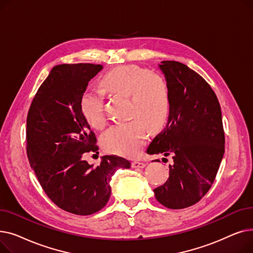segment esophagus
I'll return each instance as SVG.
<instances>
[{
  "label": "esophagus",
  "instance_id": "obj_1",
  "mask_svg": "<svg viewBox=\"0 0 253 253\" xmlns=\"http://www.w3.org/2000/svg\"><path fill=\"white\" fill-rule=\"evenodd\" d=\"M145 166V164L143 162L140 161H133L132 162V167L133 168H143Z\"/></svg>",
  "mask_w": 253,
  "mask_h": 253
}]
</instances>
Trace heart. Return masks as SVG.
<instances>
[{"instance_id": "b5f03b06", "label": "heart", "mask_w": 253, "mask_h": 253, "mask_svg": "<svg viewBox=\"0 0 253 253\" xmlns=\"http://www.w3.org/2000/svg\"><path fill=\"white\" fill-rule=\"evenodd\" d=\"M101 90H87L80 100V108L90 126L103 128L108 123L104 94L129 97L128 122L113 125L101 141L104 149L127 157L136 156L147 140L148 130L157 132L166 123L170 109L169 87L157 73L134 64L120 65L100 79Z\"/></svg>"}]
</instances>
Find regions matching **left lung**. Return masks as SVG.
<instances>
[{"instance_id": "obj_1", "label": "left lung", "mask_w": 253, "mask_h": 253, "mask_svg": "<svg viewBox=\"0 0 253 253\" xmlns=\"http://www.w3.org/2000/svg\"><path fill=\"white\" fill-rule=\"evenodd\" d=\"M160 68L169 87L168 123L147 153L173 159L169 178L154 192L163 206L183 209L201 200L217 174L224 154L220 104L210 85L185 64L164 60Z\"/></svg>"}]
</instances>
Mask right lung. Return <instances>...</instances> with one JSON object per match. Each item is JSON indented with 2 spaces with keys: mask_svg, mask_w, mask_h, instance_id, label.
I'll list each match as a JSON object with an SVG mask.
<instances>
[{
  "mask_svg": "<svg viewBox=\"0 0 253 253\" xmlns=\"http://www.w3.org/2000/svg\"><path fill=\"white\" fill-rule=\"evenodd\" d=\"M101 64L73 63L53 68L39 87L26 118V154L50 200L64 211L90 215L111 196V180L130 162L104 156L93 167L85 160L96 153V136L84 118L80 100Z\"/></svg>",
  "mask_w": 253,
  "mask_h": 253,
  "instance_id": "right-lung-1",
  "label": "right lung"
}]
</instances>
